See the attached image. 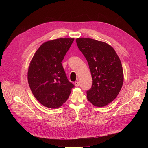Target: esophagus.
Masks as SVG:
<instances>
[{
    "label": "esophagus",
    "mask_w": 148,
    "mask_h": 148,
    "mask_svg": "<svg viewBox=\"0 0 148 148\" xmlns=\"http://www.w3.org/2000/svg\"><path fill=\"white\" fill-rule=\"evenodd\" d=\"M74 85L75 87H78L79 86V82L78 81H75L74 82Z\"/></svg>",
    "instance_id": "1"
}]
</instances>
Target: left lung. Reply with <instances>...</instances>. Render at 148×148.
I'll list each match as a JSON object with an SVG mask.
<instances>
[{
	"label": "left lung",
	"instance_id": "1",
	"mask_svg": "<svg viewBox=\"0 0 148 148\" xmlns=\"http://www.w3.org/2000/svg\"><path fill=\"white\" fill-rule=\"evenodd\" d=\"M76 43L88 61L92 78L87 91L88 100L94 106L103 107L113 101L123 82L121 60L112 46L90 38H77Z\"/></svg>",
	"mask_w": 148,
	"mask_h": 148
}]
</instances>
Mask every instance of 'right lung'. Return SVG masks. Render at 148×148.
<instances>
[{
  "mask_svg": "<svg viewBox=\"0 0 148 148\" xmlns=\"http://www.w3.org/2000/svg\"><path fill=\"white\" fill-rule=\"evenodd\" d=\"M74 38H60L42 44L34 54L28 69L30 90L43 106L58 108L66 102L74 87L61 64Z\"/></svg>",
  "mask_w": 148,
  "mask_h": 148,
  "instance_id": "1",
  "label": "right lung"
}]
</instances>
